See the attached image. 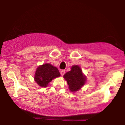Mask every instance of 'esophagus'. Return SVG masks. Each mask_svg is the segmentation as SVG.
Wrapping results in <instances>:
<instances>
[{"instance_id":"1","label":"esophagus","mask_w":125,"mask_h":125,"mask_svg":"<svg viewBox=\"0 0 125 125\" xmlns=\"http://www.w3.org/2000/svg\"><path fill=\"white\" fill-rule=\"evenodd\" d=\"M64 73H65V71H64V70H62V71H61V74L62 76L64 75Z\"/></svg>"}]
</instances>
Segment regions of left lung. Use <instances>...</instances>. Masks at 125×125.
Masks as SVG:
<instances>
[{"instance_id": "1", "label": "left lung", "mask_w": 125, "mask_h": 125, "mask_svg": "<svg viewBox=\"0 0 125 125\" xmlns=\"http://www.w3.org/2000/svg\"><path fill=\"white\" fill-rule=\"evenodd\" d=\"M63 78L67 82L69 90L72 92L81 89L86 81V76L78 65L72 66L71 71L64 74Z\"/></svg>"}]
</instances>
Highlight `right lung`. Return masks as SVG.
Here are the masks:
<instances>
[{
  "mask_svg": "<svg viewBox=\"0 0 125 125\" xmlns=\"http://www.w3.org/2000/svg\"><path fill=\"white\" fill-rule=\"evenodd\" d=\"M59 76L61 74L56 67L50 63H44L37 67L34 79L39 86L46 87L53 79Z\"/></svg>",
  "mask_w": 125,
  "mask_h": 125,
  "instance_id": "add662e5",
  "label": "right lung"
}]
</instances>
